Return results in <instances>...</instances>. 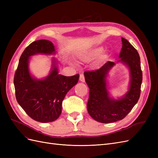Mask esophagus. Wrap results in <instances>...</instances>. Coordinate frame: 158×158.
Here are the masks:
<instances>
[{
	"mask_svg": "<svg viewBox=\"0 0 158 158\" xmlns=\"http://www.w3.org/2000/svg\"><path fill=\"white\" fill-rule=\"evenodd\" d=\"M80 80L81 81V82H85V78H84V74L82 73V74H80Z\"/></svg>",
	"mask_w": 158,
	"mask_h": 158,
	"instance_id": "34e87169",
	"label": "esophagus"
}]
</instances>
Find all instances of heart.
I'll list each match as a JSON object with an SVG mask.
<instances>
[{
	"label": "heart",
	"mask_w": 158,
	"mask_h": 158,
	"mask_svg": "<svg viewBox=\"0 0 158 158\" xmlns=\"http://www.w3.org/2000/svg\"><path fill=\"white\" fill-rule=\"evenodd\" d=\"M102 51V49H99V50H98V51H95V52H94V53H92V55H96V54H98V53H99V52ZM89 56H85V57H82V60H88L89 58Z\"/></svg>",
	"instance_id": "heart-1"
}]
</instances>
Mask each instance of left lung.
Instances as JSON below:
<instances>
[{
    "label": "left lung",
    "mask_w": 158,
    "mask_h": 158,
    "mask_svg": "<svg viewBox=\"0 0 158 158\" xmlns=\"http://www.w3.org/2000/svg\"><path fill=\"white\" fill-rule=\"evenodd\" d=\"M121 40V60L118 62L127 64L131 74L129 89L125 96L118 99L109 97L106 78L109 71L115 64L113 62H107L98 70L84 72L85 82L89 88L88 112L94 120L102 123L122 120L136 104L140 95L142 73L139 54L126 39L122 37Z\"/></svg>",
    "instance_id": "left-lung-1"
}]
</instances>
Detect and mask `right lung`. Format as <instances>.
Instances as JSON below:
<instances>
[{
  "mask_svg": "<svg viewBox=\"0 0 158 158\" xmlns=\"http://www.w3.org/2000/svg\"><path fill=\"white\" fill-rule=\"evenodd\" d=\"M55 53L51 41L41 40L32 42L22 52L14 74L18 103L31 118L40 123L52 122L59 117L66 94L79 79L78 74L72 76L59 74L55 59H52V69L45 78L38 80L32 77L28 68L30 56Z\"/></svg>",
  "mask_w": 158,
  "mask_h": 158,
  "instance_id": "add662e5",
  "label": "right lung"
}]
</instances>
